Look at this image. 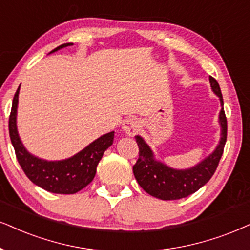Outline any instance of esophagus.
<instances>
[{
  "label": "esophagus",
  "instance_id": "34e87169",
  "mask_svg": "<svg viewBox=\"0 0 250 250\" xmlns=\"http://www.w3.org/2000/svg\"><path fill=\"white\" fill-rule=\"evenodd\" d=\"M140 128H141L140 122L134 118H129L127 120H125V122H123L122 125L123 131L129 136H135L138 132V130H140Z\"/></svg>",
  "mask_w": 250,
  "mask_h": 250
}]
</instances>
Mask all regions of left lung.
Returning <instances> with one entry per match:
<instances>
[{
    "mask_svg": "<svg viewBox=\"0 0 250 250\" xmlns=\"http://www.w3.org/2000/svg\"><path fill=\"white\" fill-rule=\"evenodd\" d=\"M209 81L211 90L219 98L220 105H222L219 120H218L222 134H220L219 143L213 152L204 158L202 162L196 164L190 168H173L154 158L153 151L143 140V137L138 135L135 137L140 147V157L132 167L134 175L138 185L153 197L164 201L180 200V198L187 197L203 187L216 172L226 143L227 121L225 112H224V102L219 84L211 76Z\"/></svg>",
    "mask_w": 250,
    "mask_h": 250,
    "instance_id": "8db88e82",
    "label": "left lung"
}]
</instances>
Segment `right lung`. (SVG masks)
<instances>
[{
    "mask_svg": "<svg viewBox=\"0 0 250 250\" xmlns=\"http://www.w3.org/2000/svg\"><path fill=\"white\" fill-rule=\"evenodd\" d=\"M72 45L63 43L50 53ZM49 53V54H50ZM21 87V85H20ZM20 87L16 91L10 118L9 134L16 157L24 173L38 187L54 194H76L92 181L97 172V166L103 154L113 144L114 131L105 134L90 143L86 147L63 160H45L30 153L21 143L17 130V107Z\"/></svg>",
    "mask_w": 250,
    "mask_h": 250,
    "instance_id": "obj_1",
    "label": "right lung"
}]
</instances>
